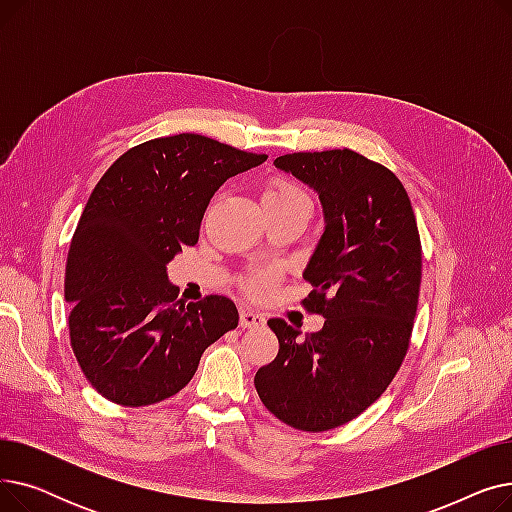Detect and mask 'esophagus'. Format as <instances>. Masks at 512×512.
Listing matches in <instances>:
<instances>
[{"instance_id":"34e87169","label":"esophagus","mask_w":512,"mask_h":512,"mask_svg":"<svg viewBox=\"0 0 512 512\" xmlns=\"http://www.w3.org/2000/svg\"><path fill=\"white\" fill-rule=\"evenodd\" d=\"M265 326V317L249 311V309H240V328H263Z\"/></svg>"}]
</instances>
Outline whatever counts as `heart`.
<instances>
[{
    "label": "heart",
    "instance_id": "1",
    "mask_svg": "<svg viewBox=\"0 0 512 512\" xmlns=\"http://www.w3.org/2000/svg\"><path fill=\"white\" fill-rule=\"evenodd\" d=\"M294 199H307V193L299 184H294L292 180L286 178H274L267 182L265 193H263V205L265 203H286V201H294ZM270 288V278L259 274V276H251L245 282V290L251 297H263V294Z\"/></svg>",
    "mask_w": 512,
    "mask_h": 512
}]
</instances>
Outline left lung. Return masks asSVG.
Returning a JSON list of instances; mask_svg holds the SVG:
<instances>
[{
  "instance_id": "obj_1",
  "label": "left lung",
  "mask_w": 512,
  "mask_h": 512,
  "mask_svg": "<svg viewBox=\"0 0 512 512\" xmlns=\"http://www.w3.org/2000/svg\"><path fill=\"white\" fill-rule=\"evenodd\" d=\"M274 164L324 205L303 305L326 321L305 338L284 319L267 321L280 351L257 371L255 388L286 425L328 432L371 407L409 351L421 286L417 220L394 172L353 149L288 153Z\"/></svg>"
}]
</instances>
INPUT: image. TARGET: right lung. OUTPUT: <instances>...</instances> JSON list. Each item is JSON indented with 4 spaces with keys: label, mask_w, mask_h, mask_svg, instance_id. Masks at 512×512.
<instances>
[{
    "label": "right lung",
    "mask_w": 512,
    "mask_h": 512,
    "mask_svg": "<svg viewBox=\"0 0 512 512\" xmlns=\"http://www.w3.org/2000/svg\"><path fill=\"white\" fill-rule=\"evenodd\" d=\"M265 159L182 132L128 149L101 176L70 242L64 297L74 357L103 398L147 407L174 396L238 326L220 294L176 301L166 265L197 245L215 191Z\"/></svg>",
    "instance_id": "1"
}]
</instances>
